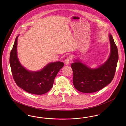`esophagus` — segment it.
Listing matches in <instances>:
<instances>
[{
  "label": "esophagus",
  "instance_id": "esophagus-1",
  "mask_svg": "<svg viewBox=\"0 0 126 126\" xmlns=\"http://www.w3.org/2000/svg\"><path fill=\"white\" fill-rule=\"evenodd\" d=\"M69 62H70V58L69 57H67V58H66V60H65L64 63L66 65H67L69 64Z\"/></svg>",
  "mask_w": 126,
  "mask_h": 126
}]
</instances>
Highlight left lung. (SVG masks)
<instances>
[{"instance_id":"8db88e82","label":"left lung","mask_w":126,"mask_h":126,"mask_svg":"<svg viewBox=\"0 0 126 126\" xmlns=\"http://www.w3.org/2000/svg\"><path fill=\"white\" fill-rule=\"evenodd\" d=\"M110 54L103 63L96 68H91L78 59L74 60L71 67L73 82L77 90L84 93H94L107 86L114 78L119 55L117 47L112 35H108Z\"/></svg>"}]
</instances>
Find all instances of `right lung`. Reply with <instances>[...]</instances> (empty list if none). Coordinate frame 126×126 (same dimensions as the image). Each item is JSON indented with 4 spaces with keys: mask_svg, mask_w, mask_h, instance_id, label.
Returning <instances> with one entry per match:
<instances>
[{
    "mask_svg": "<svg viewBox=\"0 0 126 126\" xmlns=\"http://www.w3.org/2000/svg\"><path fill=\"white\" fill-rule=\"evenodd\" d=\"M16 37L10 55V65L16 83L19 87L32 94L42 95L47 93L52 87L54 79L64 63L57 61L48 63L42 69L33 71L23 66L17 56Z\"/></svg>",
    "mask_w": 126,
    "mask_h": 126,
    "instance_id": "obj_1",
    "label": "right lung"
}]
</instances>
